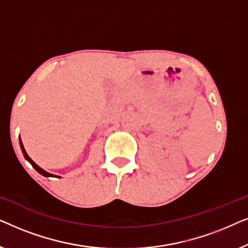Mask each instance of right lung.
Returning <instances> with one entry per match:
<instances>
[{
  "instance_id": "obj_1",
  "label": "right lung",
  "mask_w": 248,
  "mask_h": 248,
  "mask_svg": "<svg viewBox=\"0 0 248 248\" xmlns=\"http://www.w3.org/2000/svg\"><path fill=\"white\" fill-rule=\"evenodd\" d=\"M19 142H20V148H21V151H22V154H23V155H25V158L27 159V160H28V161L30 162V164H31V166H32V167H33V168H35V169H36V170H37V171H38L40 175L45 176V177H52V176H55V175H53V174H49V172H47V171H45V170H44V169H43V168H40L38 165H37V164H35V162H33V161H32V159H31V158H30L28 155H27V152H26V150H25V148H23V144H22V141H21V139H20V140H19ZM56 177H59V178H60V176H56Z\"/></svg>"
}]
</instances>
